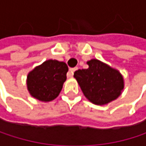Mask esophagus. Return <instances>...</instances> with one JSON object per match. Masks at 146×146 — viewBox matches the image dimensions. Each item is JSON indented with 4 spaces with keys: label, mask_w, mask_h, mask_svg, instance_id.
<instances>
[{
    "label": "esophagus",
    "mask_w": 146,
    "mask_h": 146,
    "mask_svg": "<svg viewBox=\"0 0 146 146\" xmlns=\"http://www.w3.org/2000/svg\"><path fill=\"white\" fill-rule=\"evenodd\" d=\"M76 70H78V68H70V69H69V75L72 77V76L73 75V73H74Z\"/></svg>",
    "instance_id": "34e87169"
}]
</instances>
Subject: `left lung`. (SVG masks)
Instances as JSON below:
<instances>
[{"label": "left lung", "instance_id": "left-lung-1", "mask_svg": "<svg viewBox=\"0 0 146 146\" xmlns=\"http://www.w3.org/2000/svg\"><path fill=\"white\" fill-rule=\"evenodd\" d=\"M87 64V69H78L73 74L84 96L96 105L116 100L124 87L122 74L97 59H91Z\"/></svg>", "mask_w": 146, "mask_h": 146}]
</instances>
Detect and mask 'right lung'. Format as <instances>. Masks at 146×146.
Returning <instances> with one entry per match:
<instances>
[{
    "mask_svg": "<svg viewBox=\"0 0 146 146\" xmlns=\"http://www.w3.org/2000/svg\"><path fill=\"white\" fill-rule=\"evenodd\" d=\"M68 68L63 62L47 60L35 68L27 77L29 94L41 102H50L60 94Z\"/></svg>",
    "mask_w": 146,
    "mask_h": 146,
    "instance_id": "right-lung-1",
    "label": "right lung"
}]
</instances>
